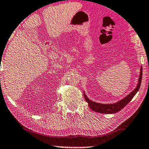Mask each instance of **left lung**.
I'll list each match as a JSON object with an SVG mask.
<instances>
[{"label":"left lung","mask_w":149,"mask_h":149,"mask_svg":"<svg viewBox=\"0 0 149 149\" xmlns=\"http://www.w3.org/2000/svg\"><path fill=\"white\" fill-rule=\"evenodd\" d=\"M142 68H140V73L139 75V79H138V83L137 84V86L134 90L132 91L131 93H129L127 96L124 97L121 100H119L117 102L113 103V104H100L95 102L91 101L89 100L85 93L84 92V97L85 99V101L88 103V105L90 109L92 111L97 112V113H104V114H113L116 113L119 111H121L122 109H123L130 101L134 97V95L136 94L139 90L140 85H141L142 81Z\"/></svg>","instance_id":"obj_1"}]
</instances>
